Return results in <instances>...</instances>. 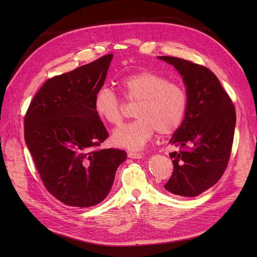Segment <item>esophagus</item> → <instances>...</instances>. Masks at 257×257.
Wrapping results in <instances>:
<instances>
[{
    "label": "esophagus",
    "mask_w": 257,
    "mask_h": 257,
    "mask_svg": "<svg viewBox=\"0 0 257 257\" xmlns=\"http://www.w3.org/2000/svg\"><path fill=\"white\" fill-rule=\"evenodd\" d=\"M128 157L130 158H137L140 159L143 157V155L141 153H137V152H128Z\"/></svg>",
    "instance_id": "esophagus-1"
}]
</instances>
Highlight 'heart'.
Segmentation results:
<instances>
[{"mask_svg": "<svg viewBox=\"0 0 257 257\" xmlns=\"http://www.w3.org/2000/svg\"><path fill=\"white\" fill-rule=\"evenodd\" d=\"M124 99L137 103L134 115L138 118L116 128L112 143L130 150H139L157 131L160 136L174 133L185 116L188 96L184 86L153 71H143L118 80ZM124 102L113 89L103 86L93 97V110L107 124H119L124 115Z\"/></svg>", "mask_w": 257, "mask_h": 257, "instance_id": "obj_1", "label": "heart"}]
</instances>
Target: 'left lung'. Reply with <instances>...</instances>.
Wrapping results in <instances>:
<instances>
[{"instance_id": "1", "label": "left lung", "mask_w": 257, "mask_h": 257, "mask_svg": "<svg viewBox=\"0 0 257 257\" xmlns=\"http://www.w3.org/2000/svg\"><path fill=\"white\" fill-rule=\"evenodd\" d=\"M183 77L188 96L181 126L170 144L179 152L170 153L173 174L165 184L172 194L196 197L217 183L228 166L235 128V108L209 69L182 58L158 56Z\"/></svg>"}]
</instances>
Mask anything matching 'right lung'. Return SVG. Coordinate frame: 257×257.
<instances>
[{
    "mask_svg": "<svg viewBox=\"0 0 257 257\" xmlns=\"http://www.w3.org/2000/svg\"><path fill=\"white\" fill-rule=\"evenodd\" d=\"M112 54L48 79L24 118L25 142L48 192L62 203L89 207L109 194L127 153L101 149L108 132L93 110Z\"/></svg>",
    "mask_w": 257,
    "mask_h": 257,
    "instance_id": "1",
    "label": "right lung"
}]
</instances>
